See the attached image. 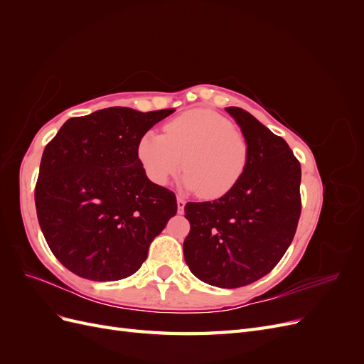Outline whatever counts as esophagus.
Listing matches in <instances>:
<instances>
[{"mask_svg": "<svg viewBox=\"0 0 364 364\" xmlns=\"http://www.w3.org/2000/svg\"><path fill=\"white\" fill-rule=\"evenodd\" d=\"M185 199H182V197H178V211H179V214H182L183 213V208H185Z\"/></svg>", "mask_w": 364, "mask_h": 364, "instance_id": "1", "label": "esophagus"}]
</instances>
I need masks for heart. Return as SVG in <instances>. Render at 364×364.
Here are the masks:
<instances>
[{
	"instance_id": "heart-1",
	"label": "heart",
	"mask_w": 364,
	"mask_h": 364,
	"mask_svg": "<svg viewBox=\"0 0 364 364\" xmlns=\"http://www.w3.org/2000/svg\"><path fill=\"white\" fill-rule=\"evenodd\" d=\"M138 159L149 179L167 183L182 167V183L206 199L228 194L243 178L249 161L245 135L229 119L196 109L164 126V135L147 132L138 141Z\"/></svg>"
}]
</instances>
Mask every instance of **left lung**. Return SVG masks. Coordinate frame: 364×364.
<instances>
[{
	"mask_svg": "<svg viewBox=\"0 0 364 364\" xmlns=\"http://www.w3.org/2000/svg\"><path fill=\"white\" fill-rule=\"evenodd\" d=\"M247 141L243 178L213 202H188L183 257L191 273L220 289L258 281L291 245L301 217V164L281 136L241 107H226Z\"/></svg>",
	"mask_w": 364,
	"mask_h": 364,
	"instance_id": "1",
	"label": "left lung"
}]
</instances>
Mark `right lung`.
Here are the masks:
<instances>
[{
    "mask_svg": "<svg viewBox=\"0 0 364 364\" xmlns=\"http://www.w3.org/2000/svg\"><path fill=\"white\" fill-rule=\"evenodd\" d=\"M174 109L107 107L70 118L42 153L35 203L51 252L77 277L118 281L146 261L178 202L153 183L138 141Z\"/></svg>",
    "mask_w": 364,
    "mask_h": 364,
    "instance_id": "right-lung-1",
    "label": "right lung"
}]
</instances>
